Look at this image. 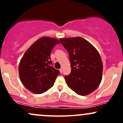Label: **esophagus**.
Returning <instances> with one entry per match:
<instances>
[{
	"label": "esophagus",
	"instance_id": "1",
	"mask_svg": "<svg viewBox=\"0 0 123 123\" xmlns=\"http://www.w3.org/2000/svg\"><path fill=\"white\" fill-rule=\"evenodd\" d=\"M60 73H62V68H61L60 69Z\"/></svg>",
	"mask_w": 123,
	"mask_h": 123
}]
</instances>
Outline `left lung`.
Here are the masks:
<instances>
[{
    "mask_svg": "<svg viewBox=\"0 0 123 123\" xmlns=\"http://www.w3.org/2000/svg\"><path fill=\"white\" fill-rule=\"evenodd\" d=\"M60 41L69 55L71 73L65 76L68 86L78 95L91 94L98 88L102 77V61L98 50L79 36Z\"/></svg>",
    "mask_w": 123,
    "mask_h": 123,
    "instance_id": "left-lung-1",
    "label": "left lung"
}]
</instances>
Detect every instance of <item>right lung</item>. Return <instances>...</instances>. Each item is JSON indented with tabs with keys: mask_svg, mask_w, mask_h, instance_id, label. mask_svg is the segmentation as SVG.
I'll use <instances>...</instances> for the list:
<instances>
[{
	"mask_svg": "<svg viewBox=\"0 0 123 123\" xmlns=\"http://www.w3.org/2000/svg\"><path fill=\"white\" fill-rule=\"evenodd\" d=\"M60 42L44 36L37 39L24 54L19 63V78L24 87L34 94H42L52 87L59 70L51 66V52Z\"/></svg>",
	"mask_w": 123,
	"mask_h": 123,
	"instance_id": "right-lung-1",
	"label": "right lung"
}]
</instances>
